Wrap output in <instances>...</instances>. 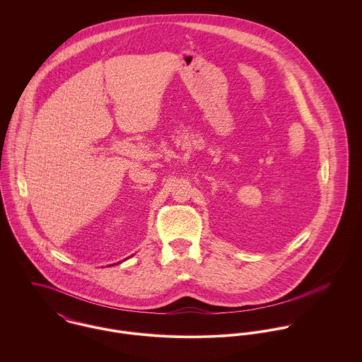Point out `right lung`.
Here are the masks:
<instances>
[{
    "label": "right lung",
    "mask_w": 362,
    "mask_h": 362,
    "mask_svg": "<svg viewBox=\"0 0 362 362\" xmlns=\"http://www.w3.org/2000/svg\"><path fill=\"white\" fill-rule=\"evenodd\" d=\"M114 264H115V263H114ZM110 266H111V264H110Z\"/></svg>",
    "instance_id": "obj_1"
}]
</instances>
